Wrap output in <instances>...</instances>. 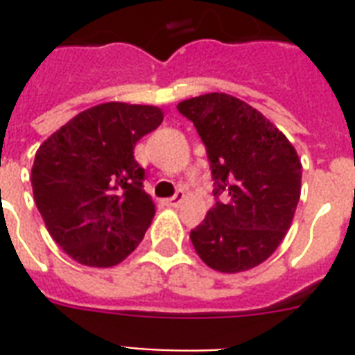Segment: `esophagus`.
Masks as SVG:
<instances>
[{
	"instance_id": "34e87169",
	"label": "esophagus",
	"mask_w": 355,
	"mask_h": 355,
	"mask_svg": "<svg viewBox=\"0 0 355 355\" xmlns=\"http://www.w3.org/2000/svg\"><path fill=\"white\" fill-rule=\"evenodd\" d=\"M182 200H184V191L182 189H178L177 193L173 195L171 199H167V206H171V208H178Z\"/></svg>"
}]
</instances>
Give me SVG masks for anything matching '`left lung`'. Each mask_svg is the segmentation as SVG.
I'll use <instances>...</instances> for the list:
<instances>
[{"instance_id":"obj_1","label":"left lung","mask_w":355,"mask_h":355,"mask_svg":"<svg viewBox=\"0 0 355 355\" xmlns=\"http://www.w3.org/2000/svg\"><path fill=\"white\" fill-rule=\"evenodd\" d=\"M177 108L205 144L216 197L189 239L211 269H252L291 227L302 180L297 150L263 114L228 94L186 99Z\"/></svg>"}]
</instances>
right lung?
<instances>
[{
  "label": "right lung",
  "instance_id": "obj_1",
  "mask_svg": "<svg viewBox=\"0 0 355 355\" xmlns=\"http://www.w3.org/2000/svg\"><path fill=\"white\" fill-rule=\"evenodd\" d=\"M164 119L149 105L103 103L77 114L36 150L31 184L47 230L88 267H112L155 216L134 145Z\"/></svg>",
  "mask_w": 355,
  "mask_h": 355
}]
</instances>
